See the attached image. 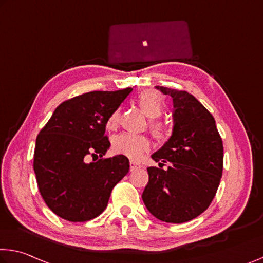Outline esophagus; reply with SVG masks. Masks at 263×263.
I'll list each match as a JSON object with an SVG mask.
<instances>
[{
	"label": "esophagus",
	"mask_w": 263,
	"mask_h": 263,
	"mask_svg": "<svg viewBox=\"0 0 263 263\" xmlns=\"http://www.w3.org/2000/svg\"><path fill=\"white\" fill-rule=\"evenodd\" d=\"M140 168V164H137V162L135 161H130V170L131 171H136Z\"/></svg>",
	"instance_id": "esophagus-1"
}]
</instances>
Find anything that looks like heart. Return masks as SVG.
I'll return each mask as SVG.
<instances>
[{"instance_id":"heart-1","label":"heart","mask_w":263,"mask_h":263,"mask_svg":"<svg viewBox=\"0 0 263 263\" xmlns=\"http://www.w3.org/2000/svg\"><path fill=\"white\" fill-rule=\"evenodd\" d=\"M138 104L140 109L148 118L154 119L160 117L164 110V97L162 95L153 90H147L138 96ZM120 111L116 110L111 114L107 120V127L114 128L118 125ZM152 135L157 139H164L166 137V128L164 124L152 120L149 124ZM149 148V139L145 136L131 135V133H120L112 139V151L119 156H124L132 160H138Z\"/></svg>"}]
</instances>
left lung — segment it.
<instances>
[{"mask_svg":"<svg viewBox=\"0 0 263 263\" xmlns=\"http://www.w3.org/2000/svg\"><path fill=\"white\" fill-rule=\"evenodd\" d=\"M173 99V131L147 167L143 201L149 213L171 223L193 220L213 201L223 168V145L213 116L193 95L156 86Z\"/></svg>","mask_w":263,"mask_h":263,"instance_id":"obj_1","label":"left lung"}]
</instances>
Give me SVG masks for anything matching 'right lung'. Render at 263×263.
Instances as JSON below:
<instances>
[{
  "instance_id": "obj_1",
  "label": "right lung",
  "mask_w": 263,
  "mask_h": 263,
  "mask_svg": "<svg viewBox=\"0 0 263 263\" xmlns=\"http://www.w3.org/2000/svg\"><path fill=\"white\" fill-rule=\"evenodd\" d=\"M131 91H92L68 99L37 136V185L48 207L62 219H95L106 208L112 189L128 173L126 157L103 156L110 147L107 120ZM90 156L101 159L89 163Z\"/></svg>"
}]
</instances>
